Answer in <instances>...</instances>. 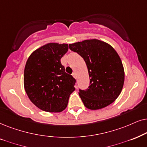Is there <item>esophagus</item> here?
<instances>
[{
	"mask_svg": "<svg viewBox=\"0 0 147 147\" xmlns=\"http://www.w3.org/2000/svg\"><path fill=\"white\" fill-rule=\"evenodd\" d=\"M72 77H73L74 78H75V79H77V75H76V73H75V72H72Z\"/></svg>",
	"mask_w": 147,
	"mask_h": 147,
	"instance_id": "esophagus-1",
	"label": "esophagus"
}]
</instances>
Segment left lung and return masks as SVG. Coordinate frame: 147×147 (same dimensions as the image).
I'll list each match as a JSON object with an SVG mask.
<instances>
[{
  "mask_svg": "<svg viewBox=\"0 0 147 147\" xmlns=\"http://www.w3.org/2000/svg\"><path fill=\"white\" fill-rule=\"evenodd\" d=\"M69 48L83 58L89 72V87L79 92L85 106L93 110L112 103L120 94L124 82V67L116 51L95 39L69 44Z\"/></svg>",
  "mask_w": 147,
  "mask_h": 147,
  "instance_id": "8db88e82",
  "label": "left lung"
}]
</instances>
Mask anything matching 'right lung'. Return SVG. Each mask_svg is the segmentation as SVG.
<instances>
[{"instance_id":"add662e5","label":"right lung","mask_w":147,"mask_h":147,"mask_svg":"<svg viewBox=\"0 0 147 147\" xmlns=\"http://www.w3.org/2000/svg\"><path fill=\"white\" fill-rule=\"evenodd\" d=\"M68 50L66 44L49 43L35 50L27 60L25 90L31 102L43 111H63L75 91L76 80L66 73L60 62Z\"/></svg>"}]
</instances>
